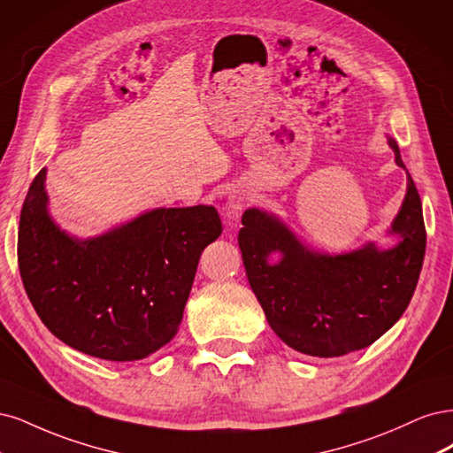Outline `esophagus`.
I'll list each match as a JSON object with an SVG mask.
<instances>
[{"instance_id":"esophagus-1","label":"esophagus","mask_w":453,"mask_h":453,"mask_svg":"<svg viewBox=\"0 0 453 453\" xmlns=\"http://www.w3.org/2000/svg\"><path fill=\"white\" fill-rule=\"evenodd\" d=\"M248 201H250V197H248V194L239 192V189H231V192L227 194V205H229V209H233V211H241L242 207L248 205Z\"/></svg>"}]
</instances>
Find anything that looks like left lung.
Listing matches in <instances>:
<instances>
[{
  "mask_svg": "<svg viewBox=\"0 0 453 453\" xmlns=\"http://www.w3.org/2000/svg\"><path fill=\"white\" fill-rule=\"evenodd\" d=\"M395 164H404L388 137ZM403 207L391 224L397 246L374 242L346 254L309 250L276 216L259 209L242 214L239 248L248 282L271 329L306 356L339 357L371 346L411 303L426 256V224L416 184L406 171ZM280 251L279 265L268 256Z\"/></svg>",
  "mask_w": 453,
  "mask_h": 453,
  "instance_id": "obj_1",
  "label": "left lung"
}]
</instances>
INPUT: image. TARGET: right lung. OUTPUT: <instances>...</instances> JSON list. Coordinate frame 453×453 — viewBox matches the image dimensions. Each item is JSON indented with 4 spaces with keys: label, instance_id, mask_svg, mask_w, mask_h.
Instances as JSON below:
<instances>
[{
    "label": "right lung",
    "instance_id": "right-lung-1",
    "mask_svg": "<svg viewBox=\"0 0 453 453\" xmlns=\"http://www.w3.org/2000/svg\"><path fill=\"white\" fill-rule=\"evenodd\" d=\"M41 169L24 199L19 269L41 322L99 359L135 361L179 331L199 256L220 237L209 205L154 209L104 235L77 239L54 224Z\"/></svg>",
    "mask_w": 453,
    "mask_h": 453
}]
</instances>
